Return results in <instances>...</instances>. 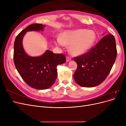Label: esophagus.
Masks as SVG:
<instances>
[{"instance_id": "obj_1", "label": "esophagus", "mask_w": 126, "mask_h": 126, "mask_svg": "<svg viewBox=\"0 0 126 126\" xmlns=\"http://www.w3.org/2000/svg\"><path fill=\"white\" fill-rule=\"evenodd\" d=\"M71 60V58H70V57H68V56H67L66 57V62H70V61Z\"/></svg>"}]
</instances>
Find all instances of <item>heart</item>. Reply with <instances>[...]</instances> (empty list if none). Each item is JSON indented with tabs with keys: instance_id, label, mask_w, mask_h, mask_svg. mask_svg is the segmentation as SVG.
I'll return each mask as SVG.
<instances>
[{
	"instance_id": "obj_1",
	"label": "heart",
	"mask_w": 126,
	"mask_h": 126,
	"mask_svg": "<svg viewBox=\"0 0 126 126\" xmlns=\"http://www.w3.org/2000/svg\"><path fill=\"white\" fill-rule=\"evenodd\" d=\"M97 35L93 30L84 29L66 30L61 33L55 41L58 46H69V50L74 56H81L88 51L96 41Z\"/></svg>"
}]
</instances>
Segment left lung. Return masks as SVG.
<instances>
[{
    "label": "left lung",
    "mask_w": 126,
    "mask_h": 126,
    "mask_svg": "<svg viewBox=\"0 0 126 126\" xmlns=\"http://www.w3.org/2000/svg\"><path fill=\"white\" fill-rule=\"evenodd\" d=\"M117 54L115 37L105 36L90 51L74 58L78 66L74 75L76 83L88 88L100 85L110 73Z\"/></svg>",
    "instance_id": "obj_1"
}]
</instances>
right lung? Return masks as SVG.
Masks as SVG:
<instances>
[{
    "label": "right lung",
    "instance_id": "1",
    "mask_svg": "<svg viewBox=\"0 0 126 126\" xmlns=\"http://www.w3.org/2000/svg\"><path fill=\"white\" fill-rule=\"evenodd\" d=\"M45 26L33 24L18 34L14 46V61L15 67L25 82L33 88L44 90L50 88L57 77V67L66 62V57L62 54H54L47 50L38 57L26 54L22 39L28 32L43 31Z\"/></svg>",
    "mask_w": 126,
    "mask_h": 126
}]
</instances>
